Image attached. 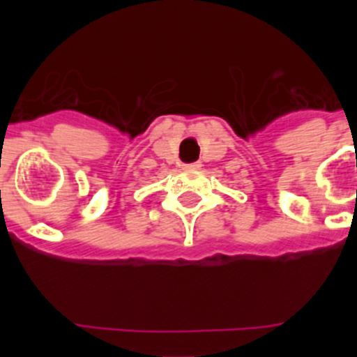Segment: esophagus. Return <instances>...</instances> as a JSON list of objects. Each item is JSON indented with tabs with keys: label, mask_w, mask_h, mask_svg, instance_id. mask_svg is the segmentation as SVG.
<instances>
[{
	"label": "esophagus",
	"mask_w": 357,
	"mask_h": 357,
	"mask_svg": "<svg viewBox=\"0 0 357 357\" xmlns=\"http://www.w3.org/2000/svg\"><path fill=\"white\" fill-rule=\"evenodd\" d=\"M202 167L200 162H192V164H185L183 165V169H186V171H199Z\"/></svg>",
	"instance_id": "esophagus-1"
}]
</instances>
